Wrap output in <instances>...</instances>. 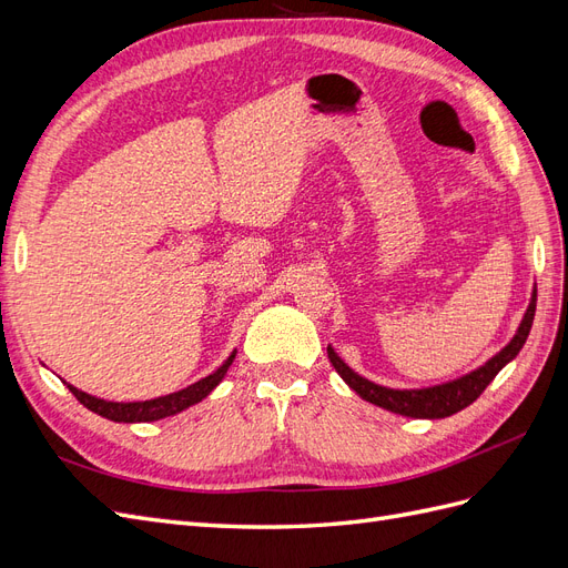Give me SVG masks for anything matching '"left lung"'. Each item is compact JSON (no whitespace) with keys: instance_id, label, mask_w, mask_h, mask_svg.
Instances as JSON below:
<instances>
[{"instance_id":"obj_1","label":"left lung","mask_w":568,"mask_h":568,"mask_svg":"<svg viewBox=\"0 0 568 568\" xmlns=\"http://www.w3.org/2000/svg\"><path fill=\"white\" fill-rule=\"evenodd\" d=\"M536 301H538V291H532V298H530L528 311L521 320L519 332L514 334V338L507 343V346L495 357H490L484 367H478L471 374L462 376V379L440 384V386H432V388L395 390V388L379 386V384L365 379V376L355 374L334 353V348H326V353H329L332 365L341 374V379L346 382L363 400H367L372 405H379V407H384L388 412H395V415H403V417L443 419V417H450V415H455V412L471 405L478 398V395L486 390V386L495 379L497 372H500L509 363V359L519 355V351L524 348V343L528 338L530 326H532V317H536Z\"/></svg>"}]
</instances>
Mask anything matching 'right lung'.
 <instances>
[{
    "label": "right lung",
    "mask_w": 568,
    "mask_h": 568,
    "mask_svg": "<svg viewBox=\"0 0 568 568\" xmlns=\"http://www.w3.org/2000/svg\"><path fill=\"white\" fill-rule=\"evenodd\" d=\"M232 363H234V353L225 359V365L215 369L213 374L205 376V379H201L192 386H186L178 393L161 395V398L142 400V403H111V400L94 398V395L84 393V390H78L71 384H68V388H71V393L84 407L97 412V415H101V417L111 419V422H128V424H132V422H156V419H163V417H170V415H178V412L186 409L189 405L201 403L205 395H209L222 382V376L227 374Z\"/></svg>",
    "instance_id": "add662e5"
}]
</instances>
